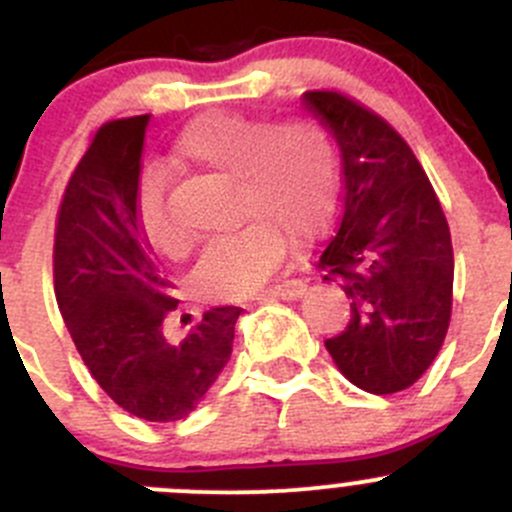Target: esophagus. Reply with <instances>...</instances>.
<instances>
[{
  "label": "esophagus",
  "mask_w": 512,
  "mask_h": 512,
  "mask_svg": "<svg viewBox=\"0 0 512 512\" xmlns=\"http://www.w3.org/2000/svg\"><path fill=\"white\" fill-rule=\"evenodd\" d=\"M305 293V286L298 281H288L281 283V286H273L266 288L263 293L256 295V300H271V298H281V300H298L300 295Z\"/></svg>",
  "instance_id": "obj_1"
}]
</instances>
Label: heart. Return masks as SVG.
I'll return each instance as SVG.
<instances>
[{"instance_id": "b5f03b06", "label": "heart", "mask_w": 512, "mask_h": 512, "mask_svg": "<svg viewBox=\"0 0 512 512\" xmlns=\"http://www.w3.org/2000/svg\"><path fill=\"white\" fill-rule=\"evenodd\" d=\"M184 167L234 179V217L244 224L212 241L194 271L207 298H246L266 283L298 239L318 234L337 199V165L323 125L310 118L271 120L207 113L192 120L175 145ZM140 231L152 251L182 258L192 249L187 229L172 217L162 184L150 177L140 199Z\"/></svg>"}]
</instances>
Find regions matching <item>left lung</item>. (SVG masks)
<instances>
[{"label": "left lung", "mask_w": 512, "mask_h": 512, "mask_svg": "<svg viewBox=\"0 0 512 512\" xmlns=\"http://www.w3.org/2000/svg\"><path fill=\"white\" fill-rule=\"evenodd\" d=\"M303 103L342 152L340 214L315 266L340 283L352 318L325 347L355 387L402 392L429 370L449 330V221L387 120L337 91H308Z\"/></svg>", "instance_id": "obj_1"}]
</instances>
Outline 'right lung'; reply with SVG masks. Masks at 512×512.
<instances>
[{
    "instance_id": "right-lung-1",
    "label": "right lung",
    "mask_w": 512,
    "mask_h": 512,
    "mask_svg": "<svg viewBox=\"0 0 512 512\" xmlns=\"http://www.w3.org/2000/svg\"><path fill=\"white\" fill-rule=\"evenodd\" d=\"M150 115L100 125L63 192L54 236V291L93 379L145 421L184 419L231 355L241 308L202 315L167 340L177 298L140 231V157Z\"/></svg>"
}]
</instances>
